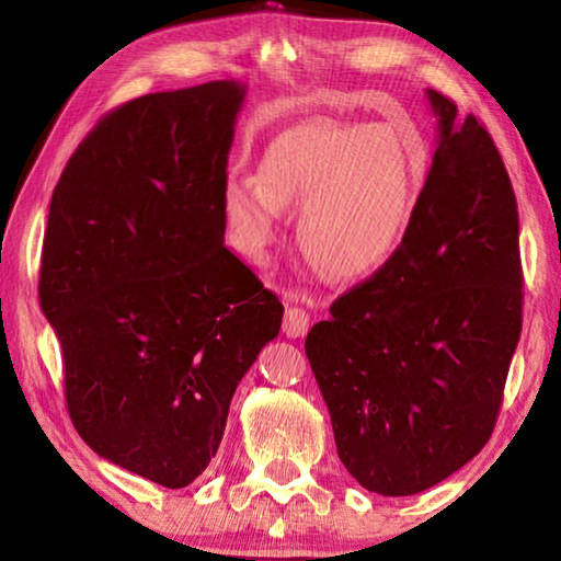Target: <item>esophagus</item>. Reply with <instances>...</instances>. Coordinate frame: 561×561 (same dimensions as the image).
I'll use <instances>...</instances> for the list:
<instances>
[{
  "label": "esophagus",
  "instance_id": "obj_1",
  "mask_svg": "<svg viewBox=\"0 0 561 561\" xmlns=\"http://www.w3.org/2000/svg\"><path fill=\"white\" fill-rule=\"evenodd\" d=\"M309 311L301 309V307H287V311H284V334L291 336V339H299L309 331Z\"/></svg>",
  "mask_w": 561,
  "mask_h": 561
}]
</instances>
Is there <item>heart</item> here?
Returning a JSON list of instances; mask_svg holds the SVG:
<instances>
[{"mask_svg": "<svg viewBox=\"0 0 561 561\" xmlns=\"http://www.w3.org/2000/svg\"><path fill=\"white\" fill-rule=\"evenodd\" d=\"M428 183V156L393 123L309 118L274 136L257 178L222 187L227 237L242 257L267 264L287 213L299 247L334 279H364L393 257Z\"/></svg>", "mask_w": 561, "mask_h": 561, "instance_id": "b5f03b06", "label": "heart"}]
</instances>
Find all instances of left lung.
Masks as SVG:
<instances>
[{
	"mask_svg": "<svg viewBox=\"0 0 561 561\" xmlns=\"http://www.w3.org/2000/svg\"><path fill=\"white\" fill-rule=\"evenodd\" d=\"M438 118L428 183L401 247L311 327L307 358L339 458L360 488L423 492L495 428L522 331L515 190L490 133L425 91Z\"/></svg>",
	"mask_w": 561,
	"mask_h": 561,
	"instance_id": "8db88e82",
	"label": "left lung"
}]
</instances>
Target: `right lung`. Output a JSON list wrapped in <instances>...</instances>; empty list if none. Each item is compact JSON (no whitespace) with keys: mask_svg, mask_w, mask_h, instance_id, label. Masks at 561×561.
<instances>
[{"mask_svg":"<svg viewBox=\"0 0 561 561\" xmlns=\"http://www.w3.org/2000/svg\"><path fill=\"white\" fill-rule=\"evenodd\" d=\"M244 83L148 93L99 121L49 205L39 301L66 405L93 453L158 485L220 448L237 383L284 307L225 247Z\"/></svg>","mask_w":561,"mask_h":561,"instance_id":"1","label":"right lung"}]
</instances>
